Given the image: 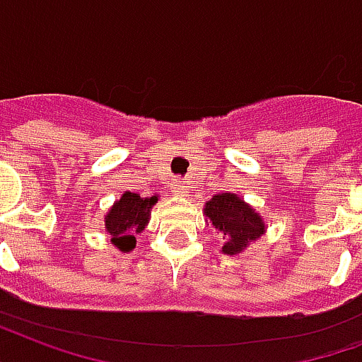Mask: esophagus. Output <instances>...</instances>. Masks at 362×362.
Segmentation results:
<instances>
[{"mask_svg":"<svg viewBox=\"0 0 362 362\" xmlns=\"http://www.w3.org/2000/svg\"><path fill=\"white\" fill-rule=\"evenodd\" d=\"M172 189H173V192H175V194H185V192H187V187H185L183 181H177V183L173 185Z\"/></svg>","mask_w":362,"mask_h":362,"instance_id":"34e87169","label":"esophagus"}]
</instances>
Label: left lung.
<instances>
[{
    "label": "left lung",
    "mask_w": 362,
    "mask_h": 362,
    "mask_svg": "<svg viewBox=\"0 0 362 362\" xmlns=\"http://www.w3.org/2000/svg\"><path fill=\"white\" fill-rule=\"evenodd\" d=\"M206 215L217 230L223 232L226 242L223 243V253L236 255L247 247L264 232V223L259 213H255L236 194L223 192L213 196L206 204Z\"/></svg>",
    "instance_id": "left-lung-1"
}]
</instances>
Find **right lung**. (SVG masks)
I'll list each match as a JSON object with an SVG mask.
<instances>
[{"mask_svg": "<svg viewBox=\"0 0 362 362\" xmlns=\"http://www.w3.org/2000/svg\"><path fill=\"white\" fill-rule=\"evenodd\" d=\"M158 200L156 196L141 198L134 192H124L111 211L105 217V228L113 236L115 245L120 251H132L136 247V238L134 234L141 232L149 221L151 207Z\"/></svg>", "mask_w": 362, "mask_h": 362, "instance_id": "obj_1", "label": "right lung"}]
</instances>
